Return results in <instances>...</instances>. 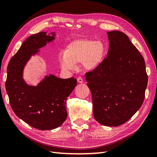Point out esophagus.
Listing matches in <instances>:
<instances>
[{"label":"esophagus","instance_id":"obj_1","mask_svg":"<svg viewBox=\"0 0 157 157\" xmlns=\"http://www.w3.org/2000/svg\"><path fill=\"white\" fill-rule=\"evenodd\" d=\"M77 81H78V83H83V79H82V77H78V78H77Z\"/></svg>","mask_w":157,"mask_h":157}]
</instances>
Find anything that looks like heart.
Wrapping results in <instances>:
<instances>
[{
  "label": "heart",
  "mask_w": 157,
  "mask_h": 157,
  "mask_svg": "<svg viewBox=\"0 0 157 157\" xmlns=\"http://www.w3.org/2000/svg\"><path fill=\"white\" fill-rule=\"evenodd\" d=\"M105 55V47L101 41L80 39L69 43L59 58L61 67L65 70L73 69L82 63L85 70L92 71L103 63Z\"/></svg>",
  "instance_id": "1"
}]
</instances>
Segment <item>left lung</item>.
<instances>
[{"instance_id": "8db88e82", "label": "left lung", "mask_w": 157, "mask_h": 157, "mask_svg": "<svg viewBox=\"0 0 157 157\" xmlns=\"http://www.w3.org/2000/svg\"><path fill=\"white\" fill-rule=\"evenodd\" d=\"M109 48L98 68L86 74L95 119L103 126L127 122L143 104L147 77L143 56L124 33L107 32Z\"/></svg>"}]
</instances>
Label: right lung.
Returning a JSON list of instances; mask_svg holds the SVG:
<instances>
[{
    "label": "right lung",
    "instance_id": "1",
    "mask_svg": "<svg viewBox=\"0 0 157 157\" xmlns=\"http://www.w3.org/2000/svg\"><path fill=\"white\" fill-rule=\"evenodd\" d=\"M56 33L40 32L29 36L9 61L6 90L16 115L31 126L41 130L55 129L67 117L66 100L77 86V79L61 78L50 74L36 86L28 85L23 70L32 56L53 42Z\"/></svg>",
    "mask_w": 157,
    "mask_h": 157
}]
</instances>
